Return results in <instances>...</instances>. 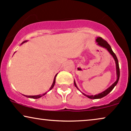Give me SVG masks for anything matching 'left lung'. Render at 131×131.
Instances as JSON below:
<instances>
[{
  "instance_id": "1",
  "label": "left lung",
  "mask_w": 131,
  "mask_h": 131,
  "mask_svg": "<svg viewBox=\"0 0 131 131\" xmlns=\"http://www.w3.org/2000/svg\"><path fill=\"white\" fill-rule=\"evenodd\" d=\"M95 40H96V42H97V45H99V46H101V47L104 48L106 49L107 51L110 52L111 55L112 56V57L114 58V60H115V65H116L117 80L115 81V82H114L111 86H110L108 88L106 89L105 91H103L102 92H101V93H100V94H97V95H86V94L83 93V92H81L84 95H85L86 97H88L89 99H99L103 98V97H104L105 96L107 95V94L110 93V92L111 91L112 89H114V88L117 85V83H118V82L119 78H120V68H119V64H118V59H117V57L116 55H115V53H114V52H113V51L112 50L111 46L108 44V43H107L106 41L105 40H103L102 37H97ZM74 85H75V86L77 88V89H79V90L80 91V89L78 88L77 86V85H76V83L75 82V80H74Z\"/></svg>"
}]
</instances>
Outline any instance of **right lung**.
<instances>
[{
	"instance_id": "add662e5",
	"label": "right lung",
	"mask_w": 131,
	"mask_h": 131,
	"mask_svg": "<svg viewBox=\"0 0 131 131\" xmlns=\"http://www.w3.org/2000/svg\"><path fill=\"white\" fill-rule=\"evenodd\" d=\"M26 42H28V40H25L22 43H21V45H22L23 43H25ZM58 74V73L56 74V75H55V77H54V81H53V83H52V85H51V86L50 87V89H49V91L51 90V89H52V88L54 87V85H55V83H56V76H57V75ZM46 94V92H45V93L43 94H40V95H24V96H25V97H28V98H31V99H39L41 97H42V96H43L44 95H45V94Z\"/></svg>"
}]
</instances>
